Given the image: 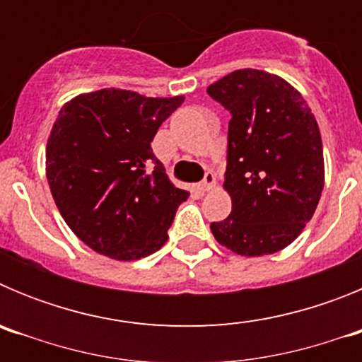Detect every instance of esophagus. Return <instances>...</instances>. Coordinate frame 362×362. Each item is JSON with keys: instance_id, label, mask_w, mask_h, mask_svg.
Returning <instances> with one entry per match:
<instances>
[{"instance_id": "34e87169", "label": "esophagus", "mask_w": 362, "mask_h": 362, "mask_svg": "<svg viewBox=\"0 0 362 362\" xmlns=\"http://www.w3.org/2000/svg\"><path fill=\"white\" fill-rule=\"evenodd\" d=\"M214 183H216V177H214V174H212V172H206V174H204V177L201 179L199 188H201V190H210Z\"/></svg>"}]
</instances>
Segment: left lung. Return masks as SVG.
Listing matches in <instances>:
<instances>
[{
    "label": "left lung",
    "instance_id": "left-lung-1",
    "mask_svg": "<svg viewBox=\"0 0 362 362\" xmlns=\"http://www.w3.org/2000/svg\"><path fill=\"white\" fill-rule=\"evenodd\" d=\"M206 92L232 116L225 172L232 212L210 230L239 255L276 254L303 232L321 199L317 121L292 85L263 70H235Z\"/></svg>",
    "mask_w": 362,
    "mask_h": 362
}]
</instances>
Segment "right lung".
<instances>
[{
	"label": "right lung",
	"mask_w": 362,
	"mask_h": 362,
	"mask_svg": "<svg viewBox=\"0 0 362 362\" xmlns=\"http://www.w3.org/2000/svg\"><path fill=\"white\" fill-rule=\"evenodd\" d=\"M183 99L103 88L59 112L47 145V179L66 225L98 254L134 261L168 239L190 194L170 183L150 143Z\"/></svg>",
	"instance_id": "right-lung-1"
}]
</instances>
